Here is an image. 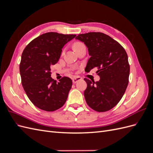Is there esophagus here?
Returning <instances> with one entry per match:
<instances>
[{"mask_svg":"<svg viewBox=\"0 0 153 153\" xmlns=\"http://www.w3.org/2000/svg\"><path fill=\"white\" fill-rule=\"evenodd\" d=\"M82 79V77L80 76H76L75 78H73V84H75V83H76L78 81H79Z\"/></svg>","mask_w":153,"mask_h":153,"instance_id":"obj_1","label":"esophagus"}]
</instances>
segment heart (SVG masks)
Masks as SVG:
<instances>
[{"label": "heart", "instance_id": "heart-1", "mask_svg": "<svg viewBox=\"0 0 153 153\" xmlns=\"http://www.w3.org/2000/svg\"><path fill=\"white\" fill-rule=\"evenodd\" d=\"M84 45V43H82L81 42H79V41H77V42H75L73 45V48L74 49H76L77 48H79L80 47H82V46Z\"/></svg>", "mask_w": 153, "mask_h": 153}]
</instances>
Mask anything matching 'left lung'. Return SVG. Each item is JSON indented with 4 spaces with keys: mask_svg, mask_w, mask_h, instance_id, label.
<instances>
[{
    "mask_svg": "<svg viewBox=\"0 0 153 153\" xmlns=\"http://www.w3.org/2000/svg\"><path fill=\"white\" fill-rule=\"evenodd\" d=\"M75 39L84 43L91 56L86 71L97 68L100 77L96 82L84 78L87 105L100 112L112 109L121 100L128 84L129 65L126 51L117 41L101 32L78 34Z\"/></svg>",
    "mask_w": 153,
    "mask_h": 153,
    "instance_id": "obj_1",
    "label": "left lung"
}]
</instances>
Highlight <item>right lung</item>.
<instances>
[{
  "label": "right lung",
  "mask_w": 153,
  "mask_h": 153,
  "mask_svg": "<svg viewBox=\"0 0 153 153\" xmlns=\"http://www.w3.org/2000/svg\"><path fill=\"white\" fill-rule=\"evenodd\" d=\"M75 36L47 32L32 40L22 54V86L31 102L41 110L52 112L66 103L72 80L64 76L57 83L51 77V66L58 62L64 46Z\"/></svg>",
  "instance_id": "right-lung-1"
}]
</instances>
